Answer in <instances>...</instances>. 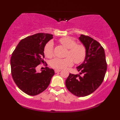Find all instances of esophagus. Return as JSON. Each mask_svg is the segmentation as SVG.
<instances>
[{"mask_svg":"<svg viewBox=\"0 0 120 120\" xmlns=\"http://www.w3.org/2000/svg\"><path fill=\"white\" fill-rule=\"evenodd\" d=\"M60 71H61V70H59V69H55V72L56 73H59V72H60Z\"/></svg>","mask_w":120,"mask_h":120,"instance_id":"esophagus-1","label":"esophagus"}]
</instances>
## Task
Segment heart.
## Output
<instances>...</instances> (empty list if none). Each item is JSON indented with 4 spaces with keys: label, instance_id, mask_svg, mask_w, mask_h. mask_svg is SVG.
Masks as SVG:
<instances>
[{
    "label": "heart",
    "instance_id": "1",
    "mask_svg": "<svg viewBox=\"0 0 120 120\" xmlns=\"http://www.w3.org/2000/svg\"><path fill=\"white\" fill-rule=\"evenodd\" d=\"M59 42L63 46L68 49L65 58L55 57L50 61V65L53 68L62 69L68 66L73 65V62L80 64L85 60L86 56V49L82 45H76V42L70 37H63ZM44 54L48 58L54 55V44L50 41L46 45L44 48ZM74 61H73V60Z\"/></svg>",
    "mask_w": 120,
    "mask_h": 120
}]
</instances>
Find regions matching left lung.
Wrapping results in <instances>:
<instances>
[{
  "label": "left lung",
  "instance_id": "1",
  "mask_svg": "<svg viewBox=\"0 0 120 120\" xmlns=\"http://www.w3.org/2000/svg\"><path fill=\"white\" fill-rule=\"evenodd\" d=\"M79 40L86 49V58L76 67L79 74L70 73L65 85L75 96L85 97L94 92L103 82L107 63L105 50L98 42L83 34H80Z\"/></svg>",
  "mask_w": 120,
  "mask_h": 120
}]
</instances>
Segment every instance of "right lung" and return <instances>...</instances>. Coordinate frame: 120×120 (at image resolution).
<instances>
[{"label": "right lung", "instance_id": "obj_1", "mask_svg": "<svg viewBox=\"0 0 120 120\" xmlns=\"http://www.w3.org/2000/svg\"><path fill=\"white\" fill-rule=\"evenodd\" d=\"M53 38V35L39 33L27 37L19 42L11 55V73L14 82L22 91L30 96H36L48 87L55 74L48 67L41 73L36 67L44 63V48Z\"/></svg>", "mask_w": 120, "mask_h": 120}]
</instances>
